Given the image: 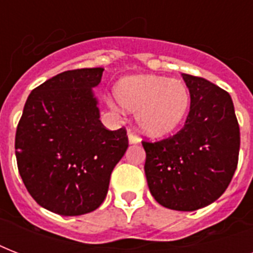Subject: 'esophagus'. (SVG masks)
<instances>
[{"label": "esophagus", "instance_id": "obj_1", "mask_svg": "<svg viewBox=\"0 0 253 253\" xmlns=\"http://www.w3.org/2000/svg\"><path fill=\"white\" fill-rule=\"evenodd\" d=\"M128 142H130L131 144H135V143L140 142V138H139L138 135L135 134V132L130 131V132H128Z\"/></svg>", "mask_w": 253, "mask_h": 253}]
</instances>
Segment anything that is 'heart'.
<instances>
[{"mask_svg": "<svg viewBox=\"0 0 253 253\" xmlns=\"http://www.w3.org/2000/svg\"><path fill=\"white\" fill-rule=\"evenodd\" d=\"M115 97L125 109L138 111V123L151 135L174 130L186 114L189 91L181 81L158 76H132L115 86Z\"/></svg>", "mask_w": 253, "mask_h": 253, "instance_id": "1", "label": "heart"}]
</instances>
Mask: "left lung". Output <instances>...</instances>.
Instances as JSON below:
<instances>
[{
  "label": "left lung",
  "instance_id": "1",
  "mask_svg": "<svg viewBox=\"0 0 253 253\" xmlns=\"http://www.w3.org/2000/svg\"><path fill=\"white\" fill-rule=\"evenodd\" d=\"M190 93L184 127L168 138L143 140L148 188L164 208L194 211L227 189L239 160L240 130L231 95L202 77L182 73Z\"/></svg>",
  "mask_w": 253,
  "mask_h": 253
}]
</instances>
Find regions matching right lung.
<instances>
[{"label":"right lung","instance_id":"add662e5","mask_svg":"<svg viewBox=\"0 0 253 253\" xmlns=\"http://www.w3.org/2000/svg\"><path fill=\"white\" fill-rule=\"evenodd\" d=\"M103 68L72 69L37 86L15 132V156L27 192L42 208L83 215L106 198L110 174L128 147L125 127L99 121L91 87Z\"/></svg>","mask_w":253,"mask_h":253}]
</instances>
